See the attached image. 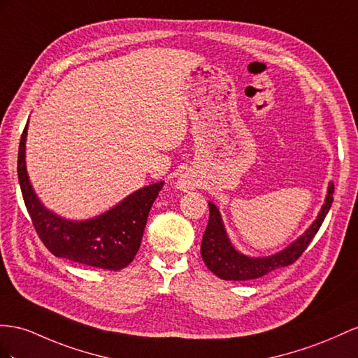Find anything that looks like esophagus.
I'll return each instance as SVG.
<instances>
[{"label":"esophagus","mask_w":358,"mask_h":358,"mask_svg":"<svg viewBox=\"0 0 358 358\" xmlns=\"http://www.w3.org/2000/svg\"><path fill=\"white\" fill-rule=\"evenodd\" d=\"M195 181H194V178H192L190 176H187V173H185V176H181L180 178H178V181H177V187L180 189V190H182V192H189V190H192V189H195Z\"/></svg>","instance_id":"34e87169"}]
</instances>
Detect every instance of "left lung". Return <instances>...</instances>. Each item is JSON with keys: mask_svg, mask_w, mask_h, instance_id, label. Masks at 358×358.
<instances>
[{"mask_svg": "<svg viewBox=\"0 0 358 358\" xmlns=\"http://www.w3.org/2000/svg\"><path fill=\"white\" fill-rule=\"evenodd\" d=\"M333 194L334 185L328 182L324 206L320 208L313 224L296 241L287 245L286 248L272 255H266V257H251V255L242 254L237 250L227 234L221 212H219V208L212 201H208L210 216L203 236V242H201V257H203L206 266L216 277L230 281L255 280L275 269L289 266L293 262H296L299 255L306 251L308 243L317 233L320 225H322L327 213L329 212V207L333 204Z\"/></svg>", "mask_w": 358, "mask_h": 358, "instance_id": "left-lung-1", "label": "left lung"}]
</instances>
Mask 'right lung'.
Segmentation results:
<instances>
[{"mask_svg": "<svg viewBox=\"0 0 358 358\" xmlns=\"http://www.w3.org/2000/svg\"><path fill=\"white\" fill-rule=\"evenodd\" d=\"M27 122L17 152V178L24 203L43 245L56 255L99 269L119 271L128 266L141 248L151 206L164 181L133 192L107 212L85 221L62 217L45 207L30 182L25 164Z\"/></svg>", "mask_w": 358, "mask_h": 358, "instance_id": "right-lung-1", "label": "right lung"}]
</instances>
